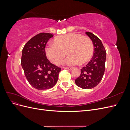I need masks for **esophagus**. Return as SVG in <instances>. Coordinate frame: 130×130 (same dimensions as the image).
Returning <instances> with one entry per match:
<instances>
[{"label":"esophagus","instance_id":"esophagus-1","mask_svg":"<svg viewBox=\"0 0 130 130\" xmlns=\"http://www.w3.org/2000/svg\"><path fill=\"white\" fill-rule=\"evenodd\" d=\"M64 69H67V70H72L73 69L72 68H68V67H64Z\"/></svg>","mask_w":130,"mask_h":130}]
</instances>
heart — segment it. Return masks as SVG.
<instances>
[{
  "mask_svg": "<svg viewBox=\"0 0 130 130\" xmlns=\"http://www.w3.org/2000/svg\"><path fill=\"white\" fill-rule=\"evenodd\" d=\"M54 44H49L45 48L46 55L53 63L60 65L67 54L65 63L69 66L80 63L84 64L91 58L93 44L91 40L81 35L70 33L55 38Z\"/></svg>",
  "mask_w": 130,
  "mask_h": 130,
  "instance_id": "b5f03b06",
  "label": "heart"
}]
</instances>
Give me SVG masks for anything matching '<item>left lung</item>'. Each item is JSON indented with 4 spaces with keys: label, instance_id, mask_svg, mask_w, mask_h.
Returning a JSON list of instances; mask_svg holds the SVG:
<instances>
[{
    "label": "left lung",
    "instance_id": "8db88e82",
    "mask_svg": "<svg viewBox=\"0 0 130 130\" xmlns=\"http://www.w3.org/2000/svg\"><path fill=\"white\" fill-rule=\"evenodd\" d=\"M94 45L93 56L88 63L81 69L80 76L75 80L78 87L92 89L101 81L105 69L106 50L100 39L93 34L86 32Z\"/></svg>",
    "mask_w": 130,
    "mask_h": 130
}]
</instances>
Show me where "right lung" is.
Masks as SVG:
<instances>
[{
    "mask_svg": "<svg viewBox=\"0 0 130 130\" xmlns=\"http://www.w3.org/2000/svg\"><path fill=\"white\" fill-rule=\"evenodd\" d=\"M53 37L52 34H38L26 43L22 50L21 64L25 77L31 86L38 90L53 87L61 70L46 57L45 45Z\"/></svg>",
    "mask_w": 130,
    "mask_h": 130,
    "instance_id": "add662e5",
    "label": "right lung"
}]
</instances>
